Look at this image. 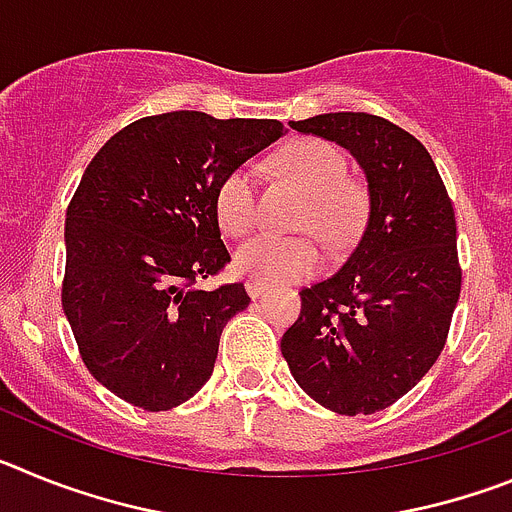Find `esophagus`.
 Listing matches in <instances>:
<instances>
[{"mask_svg":"<svg viewBox=\"0 0 512 512\" xmlns=\"http://www.w3.org/2000/svg\"><path fill=\"white\" fill-rule=\"evenodd\" d=\"M246 289H248V295H251V297H259V295H264L266 289H269V284L259 282V279H248Z\"/></svg>","mask_w":512,"mask_h":512,"instance_id":"1","label":"esophagus"}]
</instances>
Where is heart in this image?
I'll return each instance as SVG.
<instances>
[{
  "instance_id": "obj_1",
  "label": "heart",
  "mask_w": 512,
  "mask_h": 512,
  "mask_svg": "<svg viewBox=\"0 0 512 512\" xmlns=\"http://www.w3.org/2000/svg\"><path fill=\"white\" fill-rule=\"evenodd\" d=\"M279 169L307 197L297 228L315 233L330 251H343L356 241L369 212L364 184L348 176L346 153L320 138L289 143L279 156ZM259 197L251 166H235L215 189L217 225L228 235H246L256 225ZM323 264L318 243L279 235H256L235 256V266L266 284L312 277Z\"/></svg>"
}]
</instances>
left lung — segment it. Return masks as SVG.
<instances>
[{
    "label": "left lung",
    "mask_w": 512,
    "mask_h": 512,
    "mask_svg": "<svg viewBox=\"0 0 512 512\" xmlns=\"http://www.w3.org/2000/svg\"><path fill=\"white\" fill-rule=\"evenodd\" d=\"M336 140L369 182V220L341 269L302 287L282 354L302 390L341 415H372L408 395L436 364L461 292L456 217L415 135L369 112L292 122Z\"/></svg>",
    "instance_id": "1"
}]
</instances>
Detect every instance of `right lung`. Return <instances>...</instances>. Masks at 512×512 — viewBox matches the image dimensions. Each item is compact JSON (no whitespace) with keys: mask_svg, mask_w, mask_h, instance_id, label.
<instances>
[{"mask_svg":"<svg viewBox=\"0 0 512 512\" xmlns=\"http://www.w3.org/2000/svg\"><path fill=\"white\" fill-rule=\"evenodd\" d=\"M282 135L277 120L164 112L92 158L66 210L61 305L112 395L158 413L210 379L225 323L251 302L241 282L202 287L230 264L215 189Z\"/></svg>","mask_w":512,"mask_h":512,"instance_id":"1","label":"right lung"}]
</instances>
